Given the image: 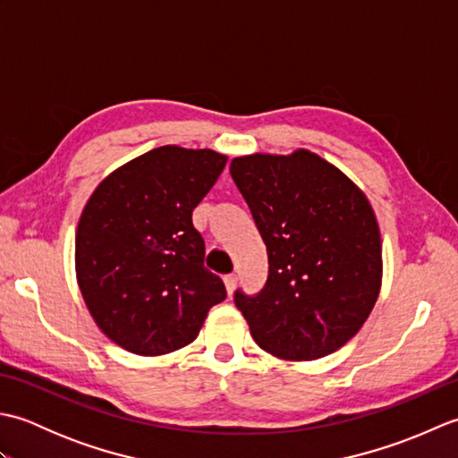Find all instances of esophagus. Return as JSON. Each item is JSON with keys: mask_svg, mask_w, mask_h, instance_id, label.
<instances>
[{"mask_svg": "<svg viewBox=\"0 0 458 458\" xmlns=\"http://www.w3.org/2000/svg\"><path fill=\"white\" fill-rule=\"evenodd\" d=\"M236 284H238V276H236V274H228V276H224V285H226L228 295H232V291L236 289Z\"/></svg>", "mask_w": 458, "mask_h": 458, "instance_id": "obj_1", "label": "esophagus"}]
</instances>
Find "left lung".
Segmentation results:
<instances>
[{
	"label": "left lung",
	"mask_w": 458,
	"mask_h": 458,
	"mask_svg": "<svg viewBox=\"0 0 458 458\" xmlns=\"http://www.w3.org/2000/svg\"><path fill=\"white\" fill-rule=\"evenodd\" d=\"M230 174L267 248L258 295L234 303L259 348L317 360L352 338L382 287V238L372 204L317 153L234 157Z\"/></svg>",
	"instance_id": "left-lung-1"
}]
</instances>
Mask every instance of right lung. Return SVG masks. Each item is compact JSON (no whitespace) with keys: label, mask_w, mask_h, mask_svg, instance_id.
<instances>
[{"label":"right lung","mask_w":458,"mask_h":458,"mask_svg":"<svg viewBox=\"0 0 458 458\" xmlns=\"http://www.w3.org/2000/svg\"><path fill=\"white\" fill-rule=\"evenodd\" d=\"M228 157L163 145L106 177L76 228V279L94 323L128 352L161 356L191 344L226 299L204 267L192 210Z\"/></svg>","instance_id":"right-lung-1"}]
</instances>
